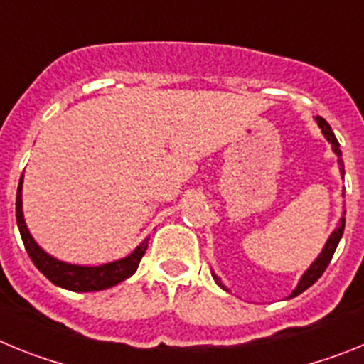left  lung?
Returning <instances> with one entry per match:
<instances>
[{
    "instance_id": "1",
    "label": "left lung",
    "mask_w": 364,
    "mask_h": 364,
    "mask_svg": "<svg viewBox=\"0 0 364 364\" xmlns=\"http://www.w3.org/2000/svg\"><path fill=\"white\" fill-rule=\"evenodd\" d=\"M315 122H317V125H319L321 133L324 134V138H326V140H328V144L332 146L333 154H336V156H337V166H339V171H341V175H343V178H345V162H343V154H341L339 142H337V138H336V134H333L332 127H330V124H328V122L324 120V118H321V117H315ZM343 191H345V189H343ZM343 197H345V193H343ZM345 213H346V211H343V217L339 218V224H337V226H336V230H333L332 233H330V237H328L326 244H324V247H323V250H321L319 255H317V259H315L314 262H311V264L308 266L306 272L302 273L301 279H299V282H297V286H295V290L291 291L290 295H288V299L297 297L299 294H302V291H304V290H308V288H310V286L314 284V282L317 281V279H319L321 275H323V272H324V269H326V266L330 264V260H332L333 252H336V247H337V244H339L341 237H343V231H345V222H346ZM211 277L215 279V282H217V284L220 286L222 290L230 291L226 288V284L222 282V279L218 277V275L213 272V269H211Z\"/></svg>"
}]
</instances>
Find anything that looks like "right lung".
I'll return each instance as SVG.
<instances>
[{"label": "right lung", "instance_id": "right-lung-1", "mask_svg": "<svg viewBox=\"0 0 364 364\" xmlns=\"http://www.w3.org/2000/svg\"><path fill=\"white\" fill-rule=\"evenodd\" d=\"M21 191H23V175L19 178L18 195H16V222H18L19 233H21V239H23L28 257L34 262V266L53 284L70 291H100L120 284V282H124L125 279H129L136 272L138 264L142 260V255L147 250L149 237L138 244L127 257H122V259L105 262V264L100 266L70 264V262L56 259V257L45 252L43 247L34 240V237H32L27 228V222H25L23 217V198H21Z\"/></svg>", "mask_w": 364, "mask_h": 364}]
</instances>
